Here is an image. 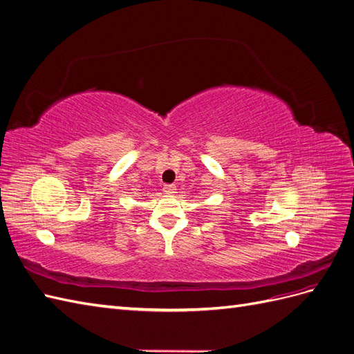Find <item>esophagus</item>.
I'll use <instances>...</instances> for the list:
<instances>
[{
    "label": "esophagus",
    "mask_w": 354,
    "mask_h": 354,
    "mask_svg": "<svg viewBox=\"0 0 354 354\" xmlns=\"http://www.w3.org/2000/svg\"><path fill=\"white\" fill-rule=\"evenodd\" d=\"M164 192L167 195H173V194H176V186L174 185H165Z\"/></svg>",
    "instance_id": "1"
}]
</instances>
